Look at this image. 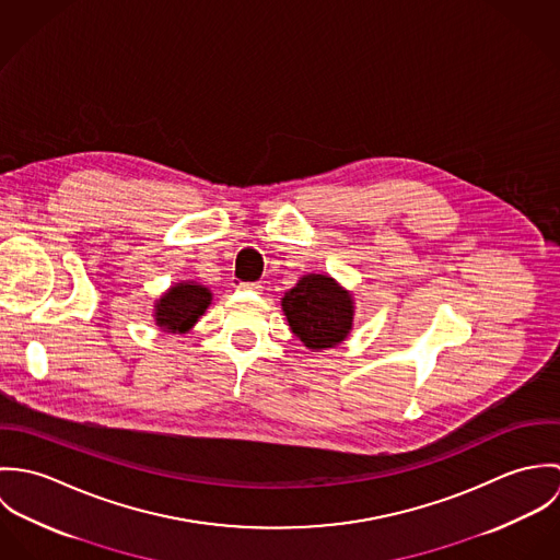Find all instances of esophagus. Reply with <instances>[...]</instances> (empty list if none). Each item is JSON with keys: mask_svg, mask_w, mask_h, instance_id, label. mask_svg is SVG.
<instances>
[{"mask_svg": "<svg viewBox=\"0 0 560 560\" xmlns=\"http://www.w3.org/2000/svg\"><path fill=\"white\" fill-rule=\"evenodd\" d=\"M240 287L241 289H245V291H254V293H260V291H262V284H260V282H243Z\"/></svg>", "mask_w": 560, "mask_h": 560, "instance_id": "34e87169", "label": "esophagus"}]
</instances>
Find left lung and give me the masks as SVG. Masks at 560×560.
Segmentation results:
<instances>
[{
    "label": "left lung",
    "mask_w": 560,
    "mask_h": 560,
    "mask_svg": "<svg viewBox=\"0 0 560 560\" xmlns=\"http://www.w3.org/2000/svg\"><path fill=\"white\" fill-rule=\"evenodd\" d=\"M282 311L293 334L313 351L340 345L353 325V298L334 278L308 273L284 293Z\"/></svg>",
    "instance_id": "obj_1"
}]
</instances>
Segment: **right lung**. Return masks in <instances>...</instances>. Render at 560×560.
<instances>
[{"label":"right lung","mask_w":560,"mask_h":560,"mask_svg":"<svg viewBox=\"0 0 560 560\" xmlns=\"http://www.w3.org/2000/svg\"><path fill=\"white\" fill-rule=\"evenodd\" d=\"M213 295L196 282H178L170 287L155 302V323L163 331L185 334L205 315Z\"/></svg>","instance_id":"obj_1"}]
</instances>
